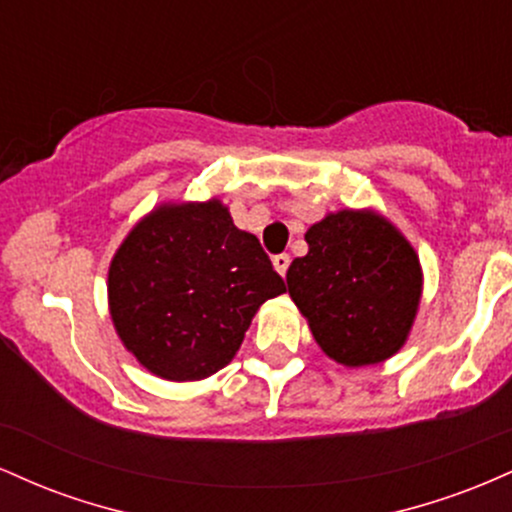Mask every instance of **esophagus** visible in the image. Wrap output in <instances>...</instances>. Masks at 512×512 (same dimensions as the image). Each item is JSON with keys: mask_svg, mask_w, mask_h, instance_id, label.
I'll return each mask as SVG.
<instances>
[{"mask_svg": "<svg viewBox=\"0 0 512 512\" xmlns=\"http://www.w3.org/2000/svg\"><path fill=\"white\" fill-rule=\"evenodd\" d=\"M272 264H274L276 274H279V276H286V272H289L291 257H289V255H276L274 260H272Z\"/></svg>", "mask_w": 512, "mask_h": 512, "instance_id": "34e87169", "label": "esophagus"}]
</instances>
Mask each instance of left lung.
I'll return each instance as SVG.
<instances>
[{"label":"left lung","instance_id":"left-lung-1","mask_svg":"<svg viewBox=\"0 0 512 512\" xmlns=\"http://www.w3.org/2000/svg\"><path fill=\"white\" fill-rule=\"evenodd\" d=\"M308 255L286 272L317 346L346 368L383 363L407 344L424 269L414 245L375 209H339L305 231Z\"/></svg>","mask_w":512,"mask_h":512}]
</instances>
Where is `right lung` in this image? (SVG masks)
<instances>
[{"instance_id": "obj_1", "label": "right lung", "mask_w": 512, "mask_h": 512, "mask_svg": "<svg viewBox=\"0 0 512 512\" xmlns=\"http://www.w3.org/2000/svg\"><path fill=\"white\" fill-rule=\"evenodd\" d=\"M286 291L260 240L221 199L161 202L108 267L110 320L156 378L192 383L233 361L264 301Z\"/></svg>"}]
</instances>
